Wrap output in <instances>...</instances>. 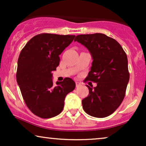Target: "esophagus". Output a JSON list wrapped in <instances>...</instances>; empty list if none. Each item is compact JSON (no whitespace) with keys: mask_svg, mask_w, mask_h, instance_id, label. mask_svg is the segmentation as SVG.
Listing matches in <instances>:
<instances>
[{"mask_svg":"<svg viewBox=\"0 0 146 146\" xmlns=\"http://www.w3.org/2000/svg\"><path fill=\"white\" fill-rule=\"evenodd\" d=\"M75 85H76V87H78L80 86L81 84V83L78 82V81H76V82H75Z\"/></svg>","mask_w":146,"mask_h":146,"instance_id":"obj_1","label":"esophagus"}]
</instances>
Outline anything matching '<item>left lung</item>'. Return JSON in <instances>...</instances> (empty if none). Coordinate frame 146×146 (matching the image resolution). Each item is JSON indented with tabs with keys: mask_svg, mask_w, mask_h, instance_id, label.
Returning <instances> with one entry per match:
<instances>
[{
	"mask_svg": "<svg viewBox=\"0 0 146 146\" xmlns=\"http://www.w3.org/2000/svg\"><path fill=\"white\" fill-rule=\"evenodd\" d=\"M77 41L88 48L92 56L91 71L85 80L97 83L82 100L87 114L103 118L112 114L123 102L129 79L127 57L120 44L102 33L79 35Z\"/></svg>",
	"mask_w": 146,
	"mask_h": 146,
	"instance_id": "left-lung-1",
	"label": "left lung"
}]
</instances>
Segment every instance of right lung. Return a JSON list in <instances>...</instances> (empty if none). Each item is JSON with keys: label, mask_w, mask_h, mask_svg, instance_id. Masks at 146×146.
<instances>
[{"label": "right lung", "mask_w": 146, "mask_h": 146, "mask_svg": "<svg viewBox=\"0 0 146 146\" xmlns=\"http://www.w3.org/2000/svg\"><path fill=\"white\" fill-rule=\"evenodd\" d=\"M75 35L42 33L35 36L21 50L18 59L17 81L25 104L38 117L46 119L59 115L67 95L75 83L67 77L54 85L52 71L59 65V55Z\"/></svg>", "instance_id": "right-lung-1"}]
</instances>
